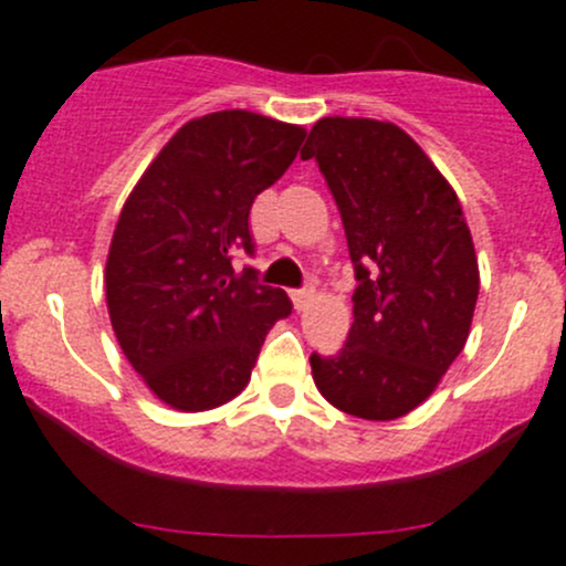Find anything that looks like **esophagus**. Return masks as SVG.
Here are the masks:
<instances>
[{"label":"esophagus","mask_w":566,"mask_h":566,"mask_svg":"<svg viewBox=\"0 0 566 566\" xmlns=\"http://www.w3.org/2000/svg\"><path fill=\"white\" fill-rule=\"evenodd\" d=\"M313 294H316V291H313L311 285H307V289H296V291H291V302H294L296 311H302V307H305L307 302L313 300Z\"/></svg>","instance_id":"obj_1"}]
</instances>
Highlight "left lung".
Here are the masks:
<instances>
[{
    "label": "left lung",
    "instance_id": "obj_1",
    "mask_svg": "<svg viewBox=\"0 0 566 566\" xmlns=\"http://www.w3.org/2000/svg\"><path fill=\"white\" fill-rule=\"evenodd\" d=\"M316 159L344 220L357 289L344 349L311 355L318 394L366 421H394L434 394L465 346L479 261L457 192L388 120L322 117Z\"/></svg>",
    "mask_w": 566,
    "mask_h": 566
}]
</instances>
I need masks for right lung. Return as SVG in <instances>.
I'll list each match as a JSON object with an SVG mask.
<instances>
[{"label":"right lung","instance_id":"1","mask_svg":"<svg viewBox=\"0 0 566 566\" xmlns=\"http://www.w3.org/2000/svg\"><path fill=\"white\" fill-rule=\"evenodd\" d=\"M305 128L248 109L184 123L117 217L104 285L123 355L150 394L181 412L237 399L261 344L291 313L283 289L237 275L253 253L250 209L294 161Z\"/></svg>","mask_w":566,"mask_h":566}]
</instances>
